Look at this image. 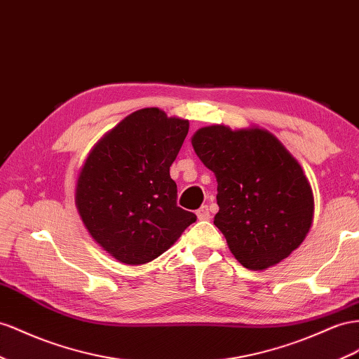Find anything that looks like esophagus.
<instances>
[{"label":"esophagus","mask_w":359,"mask_h":359,"mask_svg":"<svg viewBox=\"0 0 359 359\" xmlns=\"http://www.w3.org/2000/svg\"><path fill=\"white\" fill-rule=\"evenodd\" d=\"M196 216L199 220H210L211 215H210V210L207 205H202L198 211H196Z\"/></svg>","instance_id":"esophagus-1"}]
</instances>
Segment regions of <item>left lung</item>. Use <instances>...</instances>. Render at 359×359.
Wrapping results in <instances>:
<instances>
[{
    "instance_id": "8db88e82",
    "label": "left lung",
    "mask_w": 359,
    "mask_h": 359,
    "mask_svg": "<svg viewBox=\"0 0 359 359\" xmlns=\"http://www.w3.org/2000/svg\"><path fill=\"white\" fill-rule=\"evenodd\" d=\"M191 144L215 172V225L241 266L264 270L300 246L313 224V190L297 160L272 133L211 125L193 134Z\"/></svg>"
}]
</instances>
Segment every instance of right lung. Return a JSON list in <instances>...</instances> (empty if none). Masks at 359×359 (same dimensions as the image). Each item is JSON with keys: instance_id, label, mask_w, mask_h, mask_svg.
I'll use <instances>...</instances> for the list:
<instances>
[{"instance_id": "1", "label": "right lung", "mask_w": 359, "mask_h": 359, "mask_svg": "<svg viewBox=\"0 0 359 359\" xmlns=\"http://www.w3.org/2000/svg\"><path fill=\"white\" fill-rule=\"evenodd\" d=\"M187 133L189 121L142 109L105 134L86 158L75 205L92 238L119 263H149L196 222L177 205L169 172Z\"/></svg>"}]
</instances>
